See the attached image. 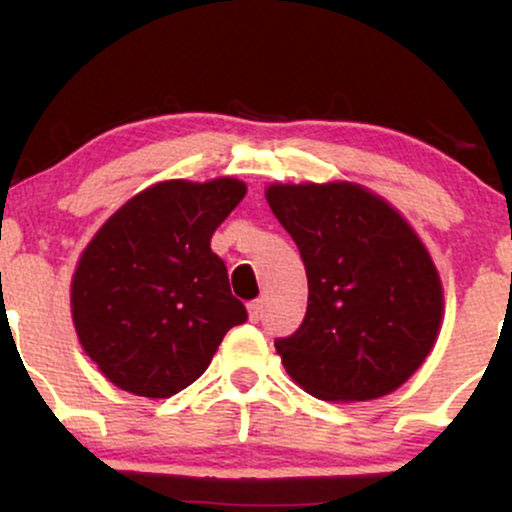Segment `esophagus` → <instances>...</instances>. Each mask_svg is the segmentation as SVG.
I'll return each instance as SVG.
<instances>
[{
  "instance_id": "esophagus-1",
  "label": "esophagus",
  "mask_w": 512,
  "mask_h": 512,
  "mask_svg": "<svg viewBox=\"0 0 512 512\" xmlns=\"http://www.w3.org/2000/svg\"><path fill=\"white\" fill-rule=\"evenodd\" d=\"M248 313H250V320L252 322H260L262 320V313H264V301H262V298H257V301H250L248 303Z\"/></svg>"
}]
</instances>
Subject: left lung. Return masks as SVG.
Wrapping results in <instances>:
<instances>
[{
	"label": "left lung",
	"mask_w": 512,
	"mask_h": 512,
	"mask_svg": "<svg viewBox=\"0 0 512 512\" xmlns=\"http://www.w3.org/2000/svg\"><path fill=\"white\" fill-rule=\"evenodd\" d=\"M267 202L301 250L308 310L274 342L313 397L366 402L397 390L438 337L443 289L409 223L351 182L272 185Z\"/></svg>",
	"instance_id": "8db88e82"
}]
</instances>
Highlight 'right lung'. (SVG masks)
Segmentation results:
<instances>
[{"instance_id":"1","label":"right lung","mask_w":512,"mask_h":512,"mask_svg":"<svg viewBox=\"0 0 512 512\" xmlns=\"http://www.w3.org/2000/svg\"><path fill=\"white\" fill-rule=\"evenodd\" d=\"M240 180H168L117 209L72 281L79 342L105 378L173 397L207 370L223 334L248 320L211 236L238 207Z\"/></svg>"}]
</instances>
